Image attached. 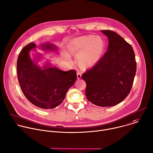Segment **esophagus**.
Listing matches in <instances>:
<instances>
[{"label":"esophagus","instance_id":"34e87169","mask_svg":"<svg viewBox=\"0 0 153 153\" xmlns=\"http://www.w3.org/2000/svg\"><path fill=\"white\" fill-rule=\"evenodd\" d=\"M81 77H82V74H81V73L79 72V71H77V78L78 79H79L81 78Z\"/></svg>","mask_w":153,"mask_h":153}]
</instances>
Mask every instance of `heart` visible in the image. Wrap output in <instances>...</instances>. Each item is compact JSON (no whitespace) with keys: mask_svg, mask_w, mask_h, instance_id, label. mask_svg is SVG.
Listing matches in <instances>:
<instances>
[{"mask_svg":"<svg viewBox=\"0 0 153 153\" xmlns=\"http://www.w3.org/2000/svg\"><path fill=\"white\" fill-rule=\"evenodd\" d=\"M69 52L77 56L78 64L82 67H90L100 59L104 50V43L101 38L92 36H80L73 39L68 45ZM65 56L71 60L69 54Z\"/></svg>","mask_w":153,"mask_h":153,"instance_id":"heart-1","label":"heart"}]
</instances>
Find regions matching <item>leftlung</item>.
<instances>
[{
	"label": "left lung",
	"instance_id": "left-lung-1",
	"mask_svg": "<svg viewBox=\"0 0 153 153\" xmlns=\"http://www.w3.org/2000/svg\"><path fill=\"white\" fill-rule=\"evenodd\" d=\"M108 38V51L82 78L86 83V97L101 107L114 106L130 93L136 71L135 55L131 45L117 33L103 30Z\"/></svg>",
	"mask_w": 153,
	"mask_h": 153
}]
</instances>
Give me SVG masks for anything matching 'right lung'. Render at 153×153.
<instances>
[{
    "instance_id": "right-lung-1",
    "label": "right lung",
    "mask_w": 153,
    "mask_h": 153,
    "mask_svg": "<svg viewBox=\"0 0 153 153\" xmlns=\"http://www.w3.org/2000/svg\"><path fill=\"white\" fill-rule=\"evenodd\" d=\"M36 45L29 43L20 52L17 59V70L20 88L26 98L33 105L44 109H53L61 105L66 94L77 79L74 70L64 71L46 64L42 68L35 61L40 54L32 60L30 52ZM41 48L47 51H56L53 44L45 43Z\"/></svg>"
}]
</instances>
